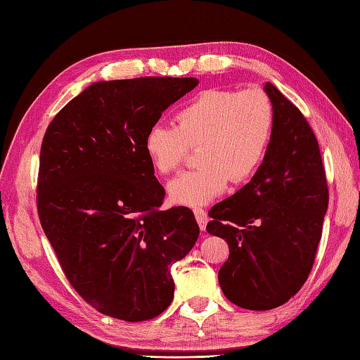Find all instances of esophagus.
I'll return each instance as SVG.
<instances>
[{"label": "esophagus", "instance_id": "1", "mask_svg": "<svg viewBox=\"0 0 360 360\" xmlns=\"http://www.w3.org/2000/svg\"><path fill=\"white\" fill-rule=\"evenodd\" d=\"M193 213H195V218L198 221V224H200V229H201V231H204L205 224H207V213H205L204 209H200V207L193 209Z\"/></svg>", "mask_w": 360, "mask_h": 360}]
</instances>
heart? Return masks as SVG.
<instances>
[{
	"label": "heart",
	"instance_id": "b5f03b06",
	"mask_svg": "<svg viewBox=\"0 0 360 360\" xmlns=\"http://www.w3.org/2000/svg\"><path fill=\"white\" fill-rule=\"evenodd\" d=\"M274 105L258 88L207 89L174 116V128L151 127L143 148L160 174L178 170L187 148H195L201 165L176 176L167 190L176 204H207L233 184L248 181L257 172L272 139Z\"/></svg>",
	"mask_w": 360,
	"mask_h": 360
}]
</instances>
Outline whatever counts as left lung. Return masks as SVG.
<instances>
[{
  "label": "left lung",
  "instance_id": "obj_1",
  "mask_svg": "<svg viewBox=\"0 0 360 360\" xmlns=\"http://www.w3.org/2000/svg\"><path fill=\"white\" fill-rule=\"evenodd\" d=\"M275 125L262 165L246 186L213 205L207 232L229 244L219 286L236 307L267 311L307 281L328 210L325 168L300 110L264 85Z\"/></svg>",
  "mask_w": 360,
  "mask_h": 360
}]
</instances>
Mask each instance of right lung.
I'll use <instances>...</instances> for the list:
<instances>
[{"mask_svg":"<svg viewBox=\"0 0 360 360\" xmlns=\"http://www.w3.org/2000/svg\"><path fill=\"white\" fill-rule=\"evenodd\" d=\"M198 79L96 82L60 110L40 151L37 207L58 263L98 312L142 322L173 300L170 267L200 227L187 207L160 210L164 187L143 141Z\"/></svg>","mask_w":360,"mask_h":360,"instance_id":"obj_1","label":"right lung"}]
</instances>
